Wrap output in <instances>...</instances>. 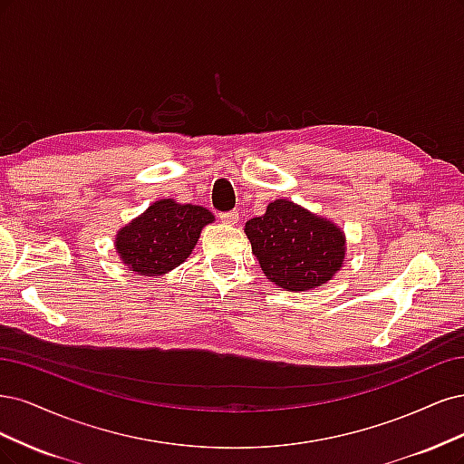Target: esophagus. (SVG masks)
Returning a JSON list of instances; mask_svg holds the SVG:
<instances>
[{
	"mask_svg": "<svg viewBox=\"0 0 464 464\" xmlns=\"http://www.w3.org/2000/svg\"><path fill=\"white\" fill-rule=\"evenodd\" d=\"M219 219L223 223H227V226H237V223H238V212L237 210L223 212V214H219Z\"/></svg>",
	"mask_w": 464,
	"mask_h": 464,
	"instance_id": "esophagus-1",
	"label": "esophagus"
}]
</instances>
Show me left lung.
<instances>
[{"instance_id":"1","label":"left lung","mask_w":464,"mask_h":464,"mask_svg":"<svg viewBox=\"0 0 464 464\" xmlns=\"http://www.w3.org/2000/svg\"><path fill=\"white\" fill-rule=\"evenodd\" d=\"M245 233L264 276L285 291L318 289L345 262L347 238L337 223L287 198L267 204L264 216L245 223Z\"/></svg>"}]
</instances>
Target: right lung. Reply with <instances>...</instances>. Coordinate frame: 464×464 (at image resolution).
Returning a JSON list of instances; mask_svg holds the SVG:
<instances>
[{
    "mask_svg": "<svg viewBox=\"0 0 464 464\" xmlns=\"http://www.w3.org/2000/svg\"><path fill=\"white\" fill-rule=\"evenodd\" d=\"M214 219L204 206L161 198L117 231L115 252L134 274L163 276L190 256L202 229Z\"/></svg>",
    "mask_w": 464,
    "mask_h": 464,
    "instance_id": "right-lung-1",
    "label": "right lung"
}]
</instances>
